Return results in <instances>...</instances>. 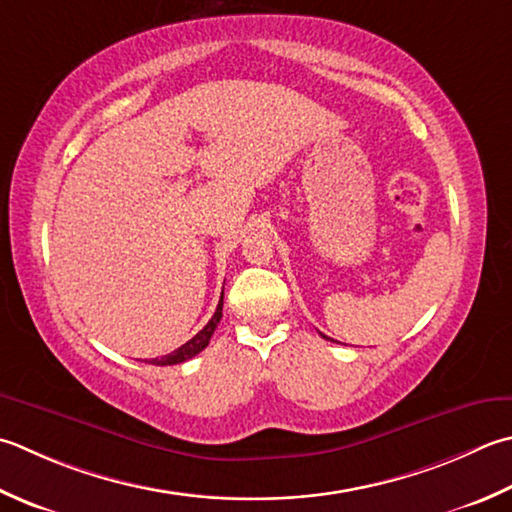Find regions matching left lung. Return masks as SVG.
<instances>
[{"instance_id":"obj_1","label":"left lung","mask_w":512,"mask_h":512,"mask_svg":"<svg viewBox=\"0 0 512 512\" xmlns=\"http://www.w3.org/2000/svg\"><path fill=\"white\" fill-rule=\"evenodd\" d=\"M326 337V335H324ZM326 339H330V337H326ZM330 342H333V339H330Z\"/></svg>"}]
</instances>
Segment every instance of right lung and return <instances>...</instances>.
Instances as JSON below:
<instances>
[{
    "label": "right lung",
    "mask_w": 512,
    "mask_h": 512,
    "mask_svg": "<svg viewBox=\"0 0 512 512\" xmlns=\"http://www.w3.org/2000/svg\"><path fill=\"white\" fill-rule=\"evenodd\" d=\"M222 306H224V293H222V297H219V304H217L215 315L210 317V322H208L202 330H199V333H197L193 339H188L186 344H182L177 350H173V353H170V355L150 359L148 364H155V366H173V364L188 362L190 357H195V355L202 353V350L208 346L210 337H213L215 328H217V324H219V319H222Z\"/></svg>",
    "instance_id": "right-lung-1"
}]
</instances>
